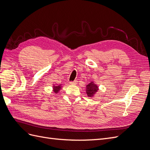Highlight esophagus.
<instances>
[{
  "instance_id": "34e87169",
  "label": "esophagus",
  "mask_w": 150,
  "mask_h": 150,
  "mask_svg": "<svg viewBox=\"0 0 150 150\" xmlns=\"http://www.w3.org/2000/svg\"><path fill=\"white\" fill-rule=\"evenodd\" d=\"M70 84H73V85H76V84H78V81L75 80V81H71Z\"/></svg>"
}]
</instances>
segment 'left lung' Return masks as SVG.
I'll list each match as a JSON object with an SVG mask.
<instances>
[{
	"instance_id": "8db88e82",
	"label": "left lung",
	"mask_w": 150,
	"mask_h": 150,
	"mask_svg": "<svg viewBox=\"0 0 150 150\" xmlns=\"http://www.w3.org/2000/svg\"><path fill=\"white\" fill-rule=\"evenodd\" d=\"M98 90V86L93 81L86 86V94L88 97H93Z\"/></svg>"
}]
</instances>
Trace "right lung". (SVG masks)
<instances>
[{"label":"right lung","instance_id":"1","mask_svg":"<svg viewBox=\"0 0 150 150\" xmlns=\"http://www.w3.org/2000/svg\"><path fill=\"white\" fill-rule=\"evenodd\" d=\"M61 89V85L59 86H53V91L55 93H57Z\"/></svg>","mask_w":150,"mask_h":150}]
</instances>
